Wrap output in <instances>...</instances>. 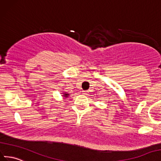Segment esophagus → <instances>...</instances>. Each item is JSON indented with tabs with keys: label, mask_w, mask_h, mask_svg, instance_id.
<instances>
[{
	"label": "esophagus",
	"mask_w": 161,
	"mask_h": 161,
	"mask_svg": "<svg viewBox=\"0 0 161 161\" xmlns=\"http://www.w3.org/2000/svg\"><path fill=\"white\" fill-rule=\"evenodd\" d=\"M82 93H83V94H84V95H87V94H88V92H87V91H82Z\"/></svg>",
	"instance_id": "obj_1"
}]
</instances>
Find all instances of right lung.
Here are the masks:
<instances>
[{"label":"right lung","instance_id":"add662e5","mask_svg":"<svg viewBox=\"0 0 161 161\" xmlns=\"http://www.w3.org/2000/svg\"><path fill=\"white\" fill-rule=\"evenodd\" d=\"M61 94H62V96H63V98H68V96H69V94L66 92H63V93H61Z\"/></svg>","mask_w":161,"mask_h":161}]
</instances>
